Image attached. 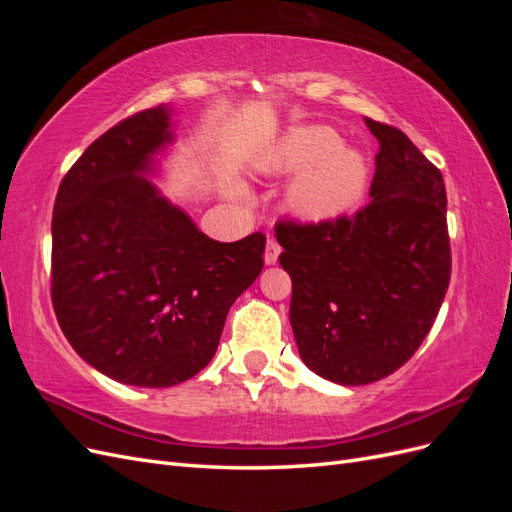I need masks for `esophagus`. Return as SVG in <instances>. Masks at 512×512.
Masks as SVG:
<instances>
[{"mask_svg":"<svg viewBox=\"0 0 512 512\" xmlns=\"http://www.w3.org/2000/svg\"><path fill=\"white\" fill-rule=\"evenodd\" d=\"M277 256H280V245H277L275 239L267 241V250H265V262L267 265H275Z\"/></svg>","mask_w":512,"mask_h":512,"instance_id":"obj_1","label":"esophagus"}]
</instances>
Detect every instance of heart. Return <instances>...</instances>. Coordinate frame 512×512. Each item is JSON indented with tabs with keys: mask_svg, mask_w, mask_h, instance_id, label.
Here are the masks:
<instances>
[{
	"mask_svg": "<svg viewBox=\"0 0 512 512\" xmlns=\"http://www.w3.org/2000/svg\"><path fill=\"white\" fill-rule=\"evenodd\" d=\"M306 170L292 183L288 200L307 220H331L356 207L367 188V160L361 151L339 147L324 126L294 128L262 160V170L282 177Z\"/></svg>",
	"mask_w": 512,
	"mask_h": 512,
	"instance_id": "1",
	"label": "heart"
}]
</instances>
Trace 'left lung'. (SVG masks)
Listing matches in <instances>:
<instances>
[{
    "label": "left lung",
    "mask_w": 512,
    "mask_h": 512,
    "mask_svg": "<svg viewBox=\"0 0 512 512\" xmlns=\"http://www.w3.org/2000/svg\"><path fill=\"white\" fill-rule=\"evenodd\" d=\"M365 123L380 143L369 203L333 220L275 224L301 359L344 386L408 363L451 282L442 173L399 128Z\"/></svg>",
    "instance_id": "obj_1"
}]
</instances>
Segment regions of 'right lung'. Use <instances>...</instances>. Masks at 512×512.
<instances>
[{
	"mask_svg": "<svg viewBox=\"0 0 512 512\" xmlns=\"http://www.w3.org/2000/svg\"><path fill=\"white\" fill-rule=\"evenodd\" d=\"M147 108L91 143L53 207L51 299L79 356L123 384L162 389L213 359L232 307L265 265L262 232L220 243L143 175L170 143Z\"/></svg>",
	"mask_w": 512,
	"mask_h": 512,
	"instance_id": "add662e5",
	"label": "right lung"
}]
</instances>
